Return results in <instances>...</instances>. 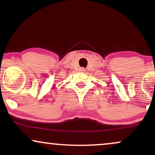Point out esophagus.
I'll use <instances>...</instances> for the list:
<instances>
[{
    "mask_svg": "<svg viewBox=\"0 0 155 155\" xmlns=\"http://www.w3.org/2000/svg\"><path fill=\"white\" fill-rule=\"evenodd\" d=\"M80 71H84V68H80Z\"/></svg>",
    "mask_w": 155,
    "mask_h": 155,
    "instance_id": "esophagus-1",
    "label": "esophagus"
}]
</instances>
